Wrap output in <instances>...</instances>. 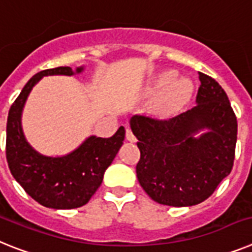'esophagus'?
I'll return each instance as SVG.
<instances>
[{"label": "esophagus", "instance_id": "34e87169", "mask_svg": "<svg viewBox=\"0 0 252 252\" xmlns=\"http://www.w3.org/2000/svg\"><path fill=\"white\" fill-rule=\"evenodd\" d=\"M126 139L129 141V142H137V138L136 136L133 134L132 129H130L129 126H126Z\"/></svg>", "mask_w": 252, "mask_h": 252}]
</instances>
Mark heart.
I'll return each mask as SVG.
<instances>
[{"instance_id":"1","label":"heart","mask_w":252,"mask_h":252,"mask_svg":"<svg viewBox=\"0 0 252 252\" xmlns=\"http://www.w3.org/2000/svg\"><path fill=\"white\" fill-rule=\"evenodd\" d=\"M169 79H170V75H169V74H164V75L160 78V83H166ZM183 90H185V83H183L182 80H179V82H177V83H174L173 86H170L168 90L165 91V94H164V100H165L166 102L174 101L177 97L181 96Z\"/></svg>"}]
</instances>
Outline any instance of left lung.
Wrapping results in <instances>:
<instances>
[{
	"label": "left lung",
	"mask_w": 252,
	"mask_h": 252,
	"mask_svg": "<svg viewBox=\"0 0 252 252\" xmlns=\"http://www.w3.org/2000/svg\"><path fill=\"white\" fill-rule=\"evenodd\" d=\"M196 105L185 113L158 119L133 115L141 158L139 185L154 201L183 208L205 201L229 175L237 142V118L217 80L198 73Z\"/></svg>",
	"instance_id": "8db88e82"
}]
</instances>
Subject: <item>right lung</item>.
I'll list each match as a JSON object with an SVG mask.
<instances>
[{"label":"right lung","mask_w":252,"mask_h":252,"mask_svg":"<svg viewBox=\"0 0 252 252\" xmlns=\"http://www.w3.org/2000/svg\"><path fill=\"white\" fill-rule=\"evenodd\" d=\"M83 70L84 66L75 70L60 66L39 71L28 80L8 111L6 158L10 172L25 192L46 208L75 209L90 201L126 137L124 126H120L113 137L90 136L63 156L43 155L27 141L22 115L33 87L47 75L70 77Z\"/></svg>","instance_id":"1"}]
</instances>
